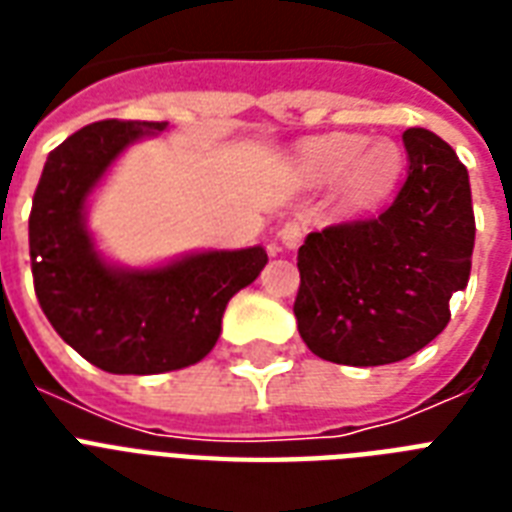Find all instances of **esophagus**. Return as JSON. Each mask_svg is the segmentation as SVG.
I'll use <instances>...</instances> for the list:
<instances>
[{
    "mask_svg": "<svg viewBox=\"0 0 512 512\" xmlns=\"http://www.w3.org/2000/svg\"><path fill=\"white\" fill-rule=\"evenodd\" d=\"M279 241L287 249H297V247H300V241H303V225L295 223V220H292V223H287V225H281Z\"/></svg>",
    "mask_w": 512,
    "mask_h": 512,
    "instance_id": "1",
    "label": "esophagus"
}]
</instances>
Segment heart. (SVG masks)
<instances>
[{
    "mask_svg": "<svg viewBox=\"0 0 512 512\" xmlns=\"http://www.w3.org/2000/svg\"><path fill=\"white\" fill-rule=\"evenodd\" d=\"M297 172L305 183L329 185L340 180V204L348 212H366L388 199L396 188L404 156L393 140L335 132L300 143L295 151Z\"/></svg>",
    "mask_w": 512,
    "mask_h": 512,
    "instance_id": "heart-1",
    "label": "heart"
}]
</instances>
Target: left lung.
<instances>
[{"mask_svg":"<svg viewBox=\"0 0 512 512\" xmlns=\"http://www.w3.org/2000/svg\"><path fill=\"white\" fill-rule=\"evenodd\" d=\"M406 183L380 217L308 233L297 252L295 316L324 361H404L449 324L468 287L476 217L465 164L436 132H404Z\"/></svg>","mask_w":512,"mask_h":512,"instance_id":"8db88e82","label":"left lung"}]
</instances>
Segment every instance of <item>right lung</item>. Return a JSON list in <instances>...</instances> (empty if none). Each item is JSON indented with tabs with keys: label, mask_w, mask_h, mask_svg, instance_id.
<instances>
[{
	"label": "right lung",
	"mask_w": 512,
	"mask_h": 512,
	"mask_svg": "<svg viewBox=\"0 0 512 512\" xmlns=\"http://www.w3.org/2000/svg\"><path fill=\"white\" fill-rule=\"evenodd\" d=\"M167 122H95L44 162L28 247L44 316L71 348L111 374H159L207 356L225 305L268 263L263 247L191 252L156 268L108 263L87 228V199L122 151Z\"/></svg>",
	"instance_id": "1"
}]
</instances>
